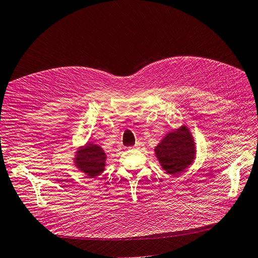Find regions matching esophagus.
I'll use <instances>...</instances> for the list:
<instances>
[{
    "instance_id": "34e87169",
    "label": "esophagus",
    "mask_w": 258,
    "mask_h": 258,
    "mask_svg": "<svg viewBox=\"0 0 258 258\" xmlns=\"http://www.w3.org/2000/svg\"><path fill=\"white\" fill-rule=\"evenodd\" d=\"M140 147H141V144H140V143H137V144L134 146V148H140Z\"/></svg>"
}]
</instances>
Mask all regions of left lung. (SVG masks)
Masks as SVG:
<instances>
[{"label": "left lung", "instance_id": "obj_1", "mask_svg": "<svg viewBox=\"0 0 258 258\" xmlns=\"http://www.w3.org/2000/svg\"><path fill=\"white\" fill-rule=\"evenodd\" d=\"M154 151L161 168L171 175L181 174L188 169L197 154L195 139L186 124L169 131Z\"/></svg>", "mask_w": 258, "mask_h": 258}]
</instances>
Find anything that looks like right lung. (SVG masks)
<instances>
[{
  "instance_id": "1",
  "label": "right lung",
  "mask_w": 258,
  "mask_h": 258,
  "mask_svg": "<svg viewBox=\"0 0 258 258\" xmlns=\"http://www.w3.org/2000/svg\"><path fill=\"white\" fill-rule=\"evenodd\" d=\"M107 156L102 147L91 142L76 148L73 162L76 169L87 175L95 177L103 173L106 166Z\"/></svg>"
}]
</instances>
